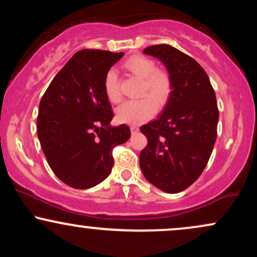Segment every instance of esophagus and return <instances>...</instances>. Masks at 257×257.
Listing matches in <instances>:
<instances>
[{
  "label": "esophagus",
  "instance_id": "obj_1",
  "mask_svg": "<svg viewBox=\"0 0 257 257\" xmlns=\"http://www.w3.org/2000/svg\"><path fill=\"white\" fill-rule=\"evenodd\" d=\"M131 131H132L133 134H135V133L139 132V126L138 125H132L131 126Z\"/></svg>",
  "mask_w": 257,
  "mask_h": 257
}]
</instances>
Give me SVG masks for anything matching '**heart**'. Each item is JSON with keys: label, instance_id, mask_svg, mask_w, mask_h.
<instances>
[{"label": "heart", "instance_id": "1", "mask_svg": "<svg viewBox=\"0 0 257 257\" xmlns=\"http://www.w3.org/2000/svg\"><path fill=\"white\" fill-rule=\"evenodd\" d=\"M124 69L143 81L140 95L143 98L128 101L117 108V118L128 124H140L145 122L156 111V105L162 107L169 101L173 93V78L166 70L156 69L152 59L145 55H132L123 63ZM104 91L112 104L122 100L117 73L108 70L104 77Z\"/></svg>", "mask_w": 257, "mask_h": 257}]
</instances>
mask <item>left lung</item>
I'll return each instance as SVG.
<instances>
[{
	"label": "left lung",
	"mask_w": 257,
	"mask_h": 257,
	"mask_svg": "<svg viewBox=\"0 0 257 257\" xmlns=\"http://www.w3.org/2000/svg\"><path fill=\"white\" fill-rule=\"evenodd\" d=\"M173 78L163 113L140 128L147 145L140 152L144 176L159 190L178 193L199 178L217 137L216 96L208 75L190 55L169 44L147 47Z\"/></svg>",
	"instance_id": "1"
}]
</instances>
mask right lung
Instances as JSON below:
<instances>
[{
  "instance_id": "add662e5",
  "label": "right lung",
  "mask_w": 257,
  "mask_h": 257,
  "mask_svg": "<svg viewBox=\"0 0 257 257\" xmlns=\"http://www.w3.org/2000/svg\"><path fill=\"white\" fill-rule=\"evenodd\" d=\"M123 54L82 49L41 99V147L53 173L70 187L85 190L104 181L113 167V149L131 138L128 125H110L113 111L104 91L106 72Z\"/></svg>"
}]
</instances>
